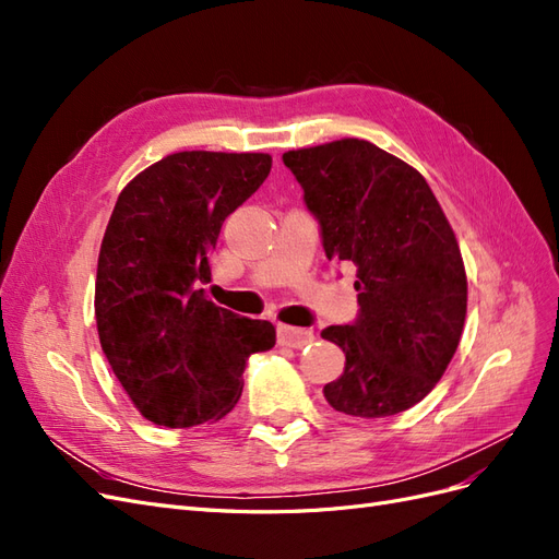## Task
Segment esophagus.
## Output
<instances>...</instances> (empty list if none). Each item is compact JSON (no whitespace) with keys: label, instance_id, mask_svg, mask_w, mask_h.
<instances>
[{"label":"esophagus","instance_id":"1","mask_svg":"<svg viewBox=\"0 0 559 559\" xmlns=\"http://www.w3.org/2000/svg\"><path fill=\"white\" fill-rule=\"evenodd\" d=\"M277 341L286 347H294V349H300L306 347L314 341V333L308 331V329H296V326H280L277 331Z\"/></svg>","mask_w":559,"mask_h":559}]
</instances>
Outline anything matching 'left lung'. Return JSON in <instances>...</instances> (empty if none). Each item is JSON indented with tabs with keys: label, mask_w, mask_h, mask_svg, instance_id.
Masks as SVG:
<instances>
[{
	"label": "left lung",
	"mask_w": 559,
	"mask_h": 559,
	"mask_svg": "<svg viewBox=\"0 0 559 559\" xmlns=\"http://www.w3.org/2000/svg\"><path fill=\"white\" fill-rule=\"evenodd\" d=\"M326 259L357 267L359 314L321 331L345 352L331 408L389 417L443 378L466 319V273L448 218L415 167L366 140L286 151Z\"/></svg>",
	"instance_id": "left-lung-1"
}]
</instances>
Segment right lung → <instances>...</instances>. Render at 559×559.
I'll return each mask as SVG.
<instances>
[{
    "label": "right lung",
    "mask_w": 559,
    "mask_h": 559,
    "mask_svg": "<svg viewBox=\"0 0 559 559\" xmlns=\"http://www.w3.org/2000/svg\"><path fill=\"white\" fill-rule=\"evenodd\" d=\"M267 154L181 151L134 177L116 200L97 259L99 345L148 421L189 429L228 415L251 354L275 326L205 298L226 216L270 175Z\"/></svg>",
    "instance_id": "add662e5"
}]
</instances>
